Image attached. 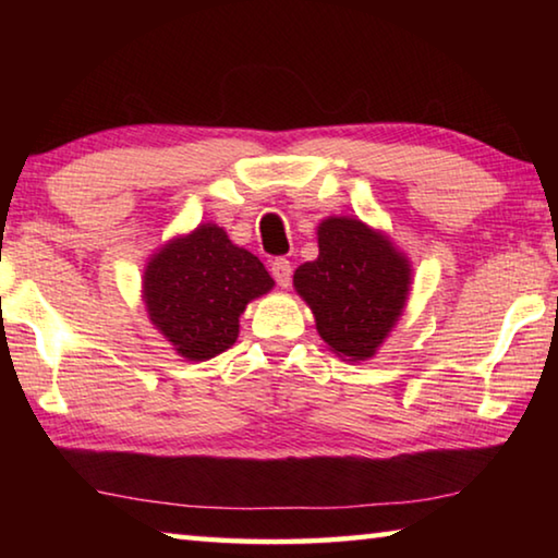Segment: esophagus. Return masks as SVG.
Returning <instances> with one entry per match:
<instances>
[{
	"label": "esophagus",
	"instance_id": "esophagus-1",
	"mask_svg": "<svg viewBox=\"0 0 558 558\" xmlns=\"http://www.w3.org/2000/svg\"><path fill=\"white\" fill-rule=\"evenodd\" d=\"M270 272H272V278H276V282L280 288H290V282H292V266H290V260L288 258H276L270 263Z\"/></svg>",
	"mask_w": 558,
	"mask_h": 558
}]
</instances>
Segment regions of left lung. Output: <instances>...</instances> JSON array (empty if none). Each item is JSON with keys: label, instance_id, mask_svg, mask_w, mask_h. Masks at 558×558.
I'll use <instances>...</instances> for the list:
<instances>
[{"label": "left lung", "instance_id": "left-lung-1", "mask_svg": "<svg viewBox=\"0 0 558 558\" xmlns=\"http://www.w3.org/2000/svg\"><path fill=\"white\" fill-rule=\"evenodd\" d=\"M319 256L292 276L335 354L364 362L399 323L411 290V263L381 231L329 216L317 226Z\"/></svg>", "mask_w": 558, "mask_h": 558}]
</instances>
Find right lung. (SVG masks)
I'll use <instances>...</instances> for the list:
<instances>
[{
  "mask_svg": "<svg viewBox=\"0 0 558 558\" xmlns=\"http://www.w3.org/2000/svg\"><path fill=\"white\" fill-rule=\"evenodd\" d=\"M276 286L263 263L216 223L177 235L149 258L143 300L179 356L206 362L239 339L245 305Z\"/></svg>",
  "mask_w": 558,
  "mask_h": 558,
  "instance_id": "obj_1",
  "label": "right lung"
}]
</instances>
